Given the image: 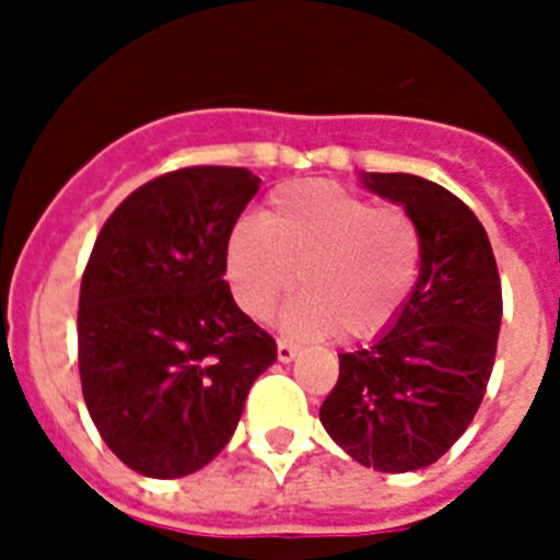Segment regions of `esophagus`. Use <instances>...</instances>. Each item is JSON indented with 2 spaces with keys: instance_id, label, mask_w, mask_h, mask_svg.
<instances>
[{
  "instance_id": "1",
  "label": "esophagus",
  "mask_w": 560,
  "mask_h": 560,
  "mask_svg": "<svg viewBox=\"0 0 560 560\" xmlns=\"http://www.w3.org/2000/svg\"><path fill=\"white\" fill-rule=\"evenodd\" d=\"M296 355V345L289 339H277V359L291 361Z\"/></svg>"
}]
</instances>
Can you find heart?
I'll return each mask as SVG.
<instances>
[{
  "mask_svg": "<svg viewBox=\"0 0 560 560\" xmlns=\"http://www.w3.org/2000/svg\"><path fill=\"white\" fill-rule=\"evenodd\" d=\"M226 277L237 305L266 319L296 285L283 328L296 336L339 330L368 339L398 319L418 285L423 244L400 207L325 179L280 185L260 224L237 221L224 244Z\"/></svg>",
  "mask_w": 560,
  "mask_h": 560,
  "instance_id": "obj_1",
  "label": "heart"
}]
</instances>
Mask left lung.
I'll return each mask as SVG.
<instances>
[{
	"label": "left lung",
	"instance_id": "1",
	"mask_svg": "<svg viewBox=\"0 0 560 560\" xmlns=\"http://www.w3.org/2000/svg\"><path fill=\"white\" fill-rule=\"evenodd\" d=\"M361 182L412 215L423 260L393 328L339 355L319 420L355 463L407 474L438 463L477 415L497 359L502 283L485 226L454 192L412 173Z\"/></svg>",
	"mask_w": 560,
	"mask_h": 560
}]
</instances>
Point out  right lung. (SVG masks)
Wrapping results in <instances>:
<instances>
[{
    "label": "right lung",
    "mask_w": 560,
    "mask_h": 560,
    "mask_svg": "<svg viewBox=\"0 0 560 560\" xmlns=\"http://www.w3.org/2000/svg\"><path fill=\"white\" fill-rule=\"evenodd\" d=\"M260 179L162 173L112 212L81 280L78 370L97 432L153 479L199 471L235 432L277 345L232 300L224 244Z\"/></svg>",
    "instance_id": "1"
}]
</instances>
